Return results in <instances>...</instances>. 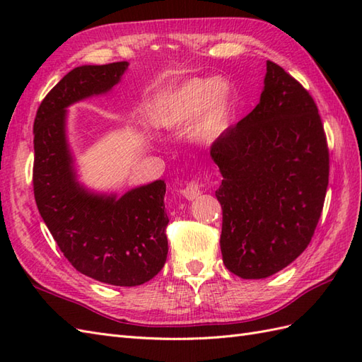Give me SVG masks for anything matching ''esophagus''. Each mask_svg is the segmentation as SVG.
<instances>
[{
	"label": "esophagus",
	"instance_id": "obj_1",
	"mask_svg": "<svg viewBox=\"0 0 362 362\" xmlns=\"http://www.w3.org/2000/svg\"><path fill=\"white\" fill-rule=\"evenodd\" d=\"M182 196L188 199V201H194V199L201 196V183L196 180L187 183V187L182 189Z\"/></svg>",
	"mask_w": 362,
	"mask_h": 362
}]
</instances>
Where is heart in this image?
<instances>
[{"label":"heart","instance_id":"obj_1","mask_svg":"<svg viewBox=\"0 0 362 362\" xmlns=\"http://www.w3.org/2000/svg\"><path fill=\"white\" fill-rule=\"evenodd\" d=\"M235 112V91L219 78H193L160 99L151 119L160 129L175 130L198 117L193 132L202 141H213L226 132Z\"/></svg>","mask_w":362,"mask_h":362}]
</instances>
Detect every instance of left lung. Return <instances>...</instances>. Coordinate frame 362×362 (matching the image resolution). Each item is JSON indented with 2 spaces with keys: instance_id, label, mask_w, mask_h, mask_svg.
Instances as JSON below:
<instances>
[{
  "instance_id": "left-lung-1",
  "label": "left lung",
  "mask_w": 362,
  "mask_h": 362,
  "mask_svg": "<svg viewBox=\"0 0 362 362\" xmlns=\"http://www.w3.org/2000/svg\"><path fill=\"white\" fill-rule=\"evenodd\" d=\"M266 66L259 103L210 151L222 174V259L247 280L274 275L308 247L329 174L316 103L280 65Z\"/></svg>"
}]
</instances>
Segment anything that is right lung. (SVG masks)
Wrapping results in <instances>:
<instances>
[{"mask_svg": "<svg viewBox=\"0 0 362 362\" xmlns=\"http://www.w3.org/2000/svg\"><path fill=\"white\" fill-rule=\"evenodd\" d=\"M127 66L74 68L45 96L34 121L33 183L40 216L76 271L113 286H138L165 266L166 183L156 180L121 197L83 188L68 148L65 109L110 91Z\"/></svg>", "mask_w": 362, "mask_h": 362, "instance_id": "1", "label": "right lung"}]
</instances>
